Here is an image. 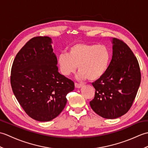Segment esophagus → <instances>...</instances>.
<instances>
[{
	"instance_id": "1",
	"label": "esophagus",
	"mask_w": 148,
	"mask_h": 148,
	"mask_svg": "<svg viewBox=\"0 0 148 148\" xmlns=\"http://www.w3.org/2000/svg\"><path fill=\"white\" fill-rule=\"evenodd\" d=\"M82 86H83V84L75 83V87L77 88H81Z\"/></svg>"
}]
</instances>
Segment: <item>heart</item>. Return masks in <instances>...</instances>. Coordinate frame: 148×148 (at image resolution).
Returning <instances> with one entry per match:
<instances>
[{
    "mask_svg": "<svg viewBox=\"0 0 148 148\" xmlns=\"http://www.w3.org/2000/svg\"><path fill=\"white\" fill-rule=\"evenodd\" d=\"M111 58V51L105 45L78 42L69 47L68 53H60L57 63L64 76L74 73L78 66V79L93 81L104 75Z\"/></svg>",
    "mask_w": 148,
    "mask_h": 148,
    "instance_id": "obj_1",
    "label": "heart"
}]
</instances>
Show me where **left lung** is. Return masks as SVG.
<instances>
[{
  "instance_id": "1",
  "label": "left lung",
  "mask_w": 148,
  "mask_h": 148,
  "mask_svg": "<svg viewBox=\"0 0 148 148\" xmlns=\"http://www.w3.org/2000/svg\"><path fill=\"white\" fill-rule=\"evenodd\" d=\"M112 56L108 71L92 83L95 97L90 102L97 114L106 119L120 117L129 111L140 84L139 62L123 40L113 38Z\"/></svg>"
}]
</instances>
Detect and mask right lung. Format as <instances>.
Here are the masks:
<instances>
[{
  "instance_id": "1",
  "label": "right lung",
  "mask_w": 148,
  "mask_h": 148,
  "mask_svg": "<svg viewBox=\"0 0 148 148\" xmlns=\"http://www.w3.org/2000/svg\"><path fill=\"white\" fill-rule=\"evenodd\" d=\"M51 39L35 37L19 51L12 63L11 84L27 114L39 121H49L60 114L74 83L58 72Z\"/></svg>"
}]
</instances>
